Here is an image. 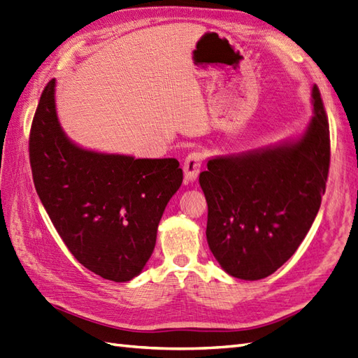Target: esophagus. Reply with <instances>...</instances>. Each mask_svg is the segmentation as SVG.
I'll use <instances>...</instances> for the list:
<instances>
[{
	"instance_id": "1",
	"label": "esophagus",
	"mask_w": 358,
	"mask_h": 358,
	"mask_svg": "<svg viewBox=\"0 0 358 358\" xmlns=\"http://www.w3.org/2000/svg\"><path fill=\"white\" fill-rule=\"evenodd\" d=\"M203 162H204V154L199 152V151H194L187 154V157L185 159V164H182V169H185V176L186 180L192 181L198 177L199 169L203 166Z\"/></svg>"
}]
</instances>
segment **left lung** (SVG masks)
Masks as SVG:
<instances>
[{
    "instance_id": "8db88e82",
    "label": "left lung",
    "mask_w": 358,
    "mask_h": 358,
    "mask_svg": "<svg viewBox=\"0 0 358 358\" xmlns=\"http://www.w3.org/2000/svg\"><path fill=\"white\" fill-rule=\"evenodd\" d=\"M315 116L299 141L237 157L199 173L207 242L225 272L262 280L286 263L319 212L329 171V125L317 86Z\"/></svg>"
}]
</instances>
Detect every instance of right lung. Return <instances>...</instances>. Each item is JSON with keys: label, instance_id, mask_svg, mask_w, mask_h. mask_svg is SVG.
Instances as JSON below:
<instances>
[{"label": "right lung", "instance_id": "add662e5", "mask_svg": "<svg viewBox=\"0 0 358 358\" xmlns=\"http://www.w3.org/2000/svg\"><path fill=\"white\" fill-rule=\"evenodd\" d=\"M54 86H45L30 128L36 192L71 254L99 277L130 281L150 260L168 201L182 182L176 159L81 150L63 134Z\"/></svg>", "mask_w": 358, "mask_h": 358}]
</instances>
